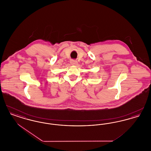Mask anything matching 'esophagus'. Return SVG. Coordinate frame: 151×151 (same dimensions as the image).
<instances>
[{
  "instance_id": "obj_1",
  "label": "esophagus",
  "mask_w": 151,
  "mask_h": 151,
  "mask_svg": "<svg viewBox=\"0 0 151 151\" xmlns=\"http://www.w3.org/2000/svg\"><path fill=\"white\" fill-rule=\"evenodd\" d=\"M70 63L72 65H76L78 64V62L76 60H71L70 61Z\"/></svg>"
}]
</instances>
